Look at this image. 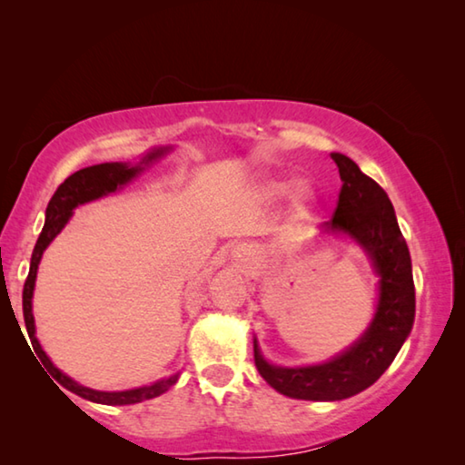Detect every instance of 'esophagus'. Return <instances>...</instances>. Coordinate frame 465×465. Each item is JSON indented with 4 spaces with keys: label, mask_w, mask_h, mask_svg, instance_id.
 I'll use <instances>...</instances> for the list:
<instances>
[{
    "label": "esophagus",
    "mask_w": 465,
    "mask_h": 465,
    "mask_svg": "<svg viewBox=\"0 0 465 465\" xmlns=\"http://www.w3.org/2000/svg\"><path fill=\"white\" fill-rule=\"evenodd\" d=\"M233 261H238L242 264H250L254 262V256H256V250L250 246V243H242V246H238L233 250Z\"/></svg>",
    "instance_id": "obj_1"
}]
</instances>
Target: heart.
Returning <instances> with one entry per match:
<instances>
[{
    "label": "heart",
    "instance_id": "1",
    "mask_svg": "<svg viewBox=\"0 0 465 465\" xmlns=\"http://www.w3.org/2000/svg\"><path fill=\"white\" fill-rule=\"evenodd\" d=\"M291 180L282 176H272L266 178L261 184V194L264 201H279L289 193ZM313 201V188L310 183H297L293 188V207L295 209H305Z\"/></svg>",
    "mask_w": 465,
    "mask_h": 465
}]
</instances>
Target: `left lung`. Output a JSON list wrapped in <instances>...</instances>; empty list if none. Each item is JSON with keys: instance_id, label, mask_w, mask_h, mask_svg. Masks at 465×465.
Returning <instances> with one entry per match:
<instances>
[{"instance_id": "obj_1", "label": "left lung", "mask_w": 465, "mask_h": 465, "mask_svg": "<svg viewBox=\"0 0 465 465\" xmlns=\"http://www.w3.org/2000/svg\"><path fill=\"white\" fill-rule=\"evenodd\" d=\"M330 155L338 166L342 188L334 215L322 225V232L346 233L371 258L380 277L375 316L355 344L320 365H271L254 341V363L264 381L282 396L313 402L351 398L380 380L411 334L416 308L411 252L388 194L351 157Z\"/></svg>"}]
</instances>
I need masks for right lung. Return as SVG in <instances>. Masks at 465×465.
I'll use <instances>...</instances> for the list:
<instances>
[{
	"mask_svg": "<svg viewBox=\"0 0 465 465\" xmlns=\"http://www.w3.org/2000/svg\"><path fill=\"white\" fill-rule=\"evenodd\" d=\"M168 152H170V147L152 149V152H149L143 160L137 163V166H131V163H123V162H110V163H96V166L84 168L80 172H75V174H72L69 178H65V183L59 184L57 191H54V194L51 196L49 204H46L45 227H43L41 235H38L36 246L33 250V258H30V271H28V277L25 282V291H22L25 324H26V332L30 336V344H33L36 357L41 359V363L46 367V371H51V375L63 385V388L77 393L80 398L90 400V402L106 404V406H124V404L143 402V400H152V398L162 396L163 391H168L172 385L178 381L180 373L170 375V377H166V380H160L152 385H143V388H135V390H127V391H98V390L84 388L82 383L74 381L72 377L59 371V369L51 363V359L46 357V352L43 351L41 342L36 341L35 316H33V293H35L38 264H41L43 252L54 238H57V233H61L63 227H65V223L69 222V217L74 215L75 207H80V204H84V203L96 201V199H100V196H106L110 193L119 191L121 186L131 183V180L135 178L139 172H143L145 170L143 166H147V163H152L153 160H157V157H162Z\"/></svg>",
	"mask_w": 465,
	"mask_h": 465,
	"instance_id": "right-lung-1",
	"label": "right lung"
}]
</instances>
